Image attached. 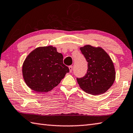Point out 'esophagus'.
<instances>
[{
  "label": "esophagus",
  "instance_id": "34e87169",
  "mask_svg": "<svg viewBox=\"0 0 133 133\" xmlns=\"http://www.w3.org/2000/svg\"><path fill=\"white\" fill-rule=\"evenodd\" d=\"M69 70H70V73H71L72 70H73V66H70L69 67Z\"/></svg>",
  "mask_w": 133,
  "mask_h": 133
}]
</instances>
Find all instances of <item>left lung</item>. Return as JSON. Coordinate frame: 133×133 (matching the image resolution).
Masks as SVG:
<instances>
[{
	"label": "left lung",
	"mask_w": 133,
	"mask_h": 133,
	"mask_svg": "<svg viewBox=\"0 0 133 133\" xmlns=\"http://www.w3.org/2000/svg\"><path fill=\"white\" fill-rule=\"evenodd\" d=\"M81 53L88 62L87 74L77 78L80 88L93 95L107 92L114 83L116 73L110 57L102 48L85 45L80 48Z\"/></svg>",
	"instance_id": "1"
}]
</instances>
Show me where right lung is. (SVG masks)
Wrapping results in <instances>:
<instances>
[{
    "label": "right lung",
    "instance_id": "obj_1",
    "mask_svg": "<svg viewBox=\"0 0 133 133\" xmlns=\"http://www.w3.org/2000/svg\"><path fill=\"white\" fill-rule=\"evenodd\" d=\"M63 59L52 46L32 50L23 64V78L28 87L37 92H47L56 87L69 72Z\"/></svg>",
    "mask_w": 133,
    "mask_h": 133
}]
</instances>
